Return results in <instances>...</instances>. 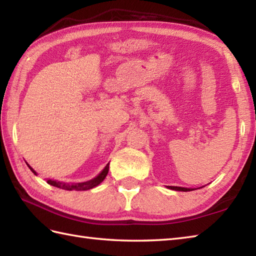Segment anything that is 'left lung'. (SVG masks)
<instances>
[{
  "instance_id": "obj_1",
  "label": "left lung",
  "mask_w": 256,
  "mask_h": 256,
  "mask_svg": "<svg viewBox=\"0 0 256 256\" xmlns=\"http://www.w3.org/2000/svg\"><path fill=\"white\" fill-rule=\"evenodd\" d=\"M170 189L172 190H177V192H192L194 189H190V188H184V187H176V186H167Z\"/></svg>"
}]
</instances>
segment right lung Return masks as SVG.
I'll use <instances>...</instances> for the list:
<instances>
[{
  "instance_id": "add662e5",
  "label": "right lung",
  "mask_w": 256,
  "mask_h": 256,
  "mask_svg": "<svg viewBox=\"0 0 256 256\" xmlns=\"http://www.w3.org/2000/svg\"><path fill=\"white\" fill-rule=\"evenodd\" d=\"M108 164H110V162H108ZM108 164L104 167V170H103L96 178L91 179V180H88V182H77V184H67V182H62L52 180V179H48L47 182L52 184V186H54V187L62 188V189H64V190H88V189H92V188L96 187L98 184H101L103 180H104V178L106 177L108 172ZM27 166H28L30 170L36 175V172L32 170V168L28 164H27Z\"/></svg>"
}]
</instances>
